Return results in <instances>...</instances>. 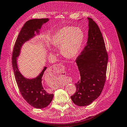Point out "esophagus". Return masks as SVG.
<instances>
[{
  "label": "esophagus",
  "instance_id": "obj_1",
  "mask_svg": "<svg viewBox=\"0 0 127 127\" xmlns=\"http://www.w3.org/2000/svg\"><path fill=\"white\" fill-rule=\"evenodd\" d=\"M53 68L54 70L56 71V72L62 74V75H64V74L65 73V66L62 64H58L55 65Z\"/></svg>",
  "mask_w": 127,
  "mask_h": 127
}]
</instances>
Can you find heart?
Instances as JSON below:
<instances>
[{
  "instance_id": "obj_1",
  "label": "heart",
  "mask_w": 127,
  "mask_h": 127,
  "mask_svg": "<svg viewBox=\"0 0 127 127\" xmlns=\"http://www.w3.org/2000/svg\"><path fill=\"white\" fill-rule=\"evenodd\" d=\"M84 39V32L80 28L67 26L57 31L52 37L50 42L53 47L60 48L63 56L71 58L79 53Z\"/></svg>"
}]
</instances>
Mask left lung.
<instances>
[{
	"label": "left lung",
	"instance_id": "obj_1",
	"mask_svg": "<svg viewBox=\"0 0 127 127\" xmlns=\"http://www.w3.org/2000/svg\"><path fill=\"white\" fill-rule=\"evenodd\" d=\"M89 20L88 39L83 50L76 60L80 79L75 84L76 91L71 98L78 106L90 105L101 93L106 79L108 54L98 26Z\"/></svg>",
	"mask_w": 127,
	"mask_h": 127
}]
</instances>
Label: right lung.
<instances>
[{"label": "right lung", "mask_w": 127, "mask_h": 127, "mask_svg": "<svg viewBox=\"0 0 127 127\" xmlns=\"http://www.w3.org/2000/svg\"><path fill=\"white\" fill-rule=\"evenodd\" d=\"M48 20V18L35 19L26 22L18 36L12 53V67L21 95L31 106L38 109L47 107L54 97L53 94H50L46 91L42 83V77L47 67L45 66L41 73L35 78H26L18 69L17 57L20 54L23 44L34 36L35 32L38 34L42 25L46 23Z\"/></svg>", "instance_id": "right-lung-1"}]
</instances>
